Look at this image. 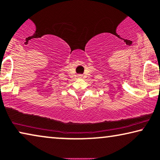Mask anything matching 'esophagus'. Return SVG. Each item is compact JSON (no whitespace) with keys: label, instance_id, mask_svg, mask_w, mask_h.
I'll return each instance as SVG.
<instances>
[{"label":"esophagus","instance_id":"esophagus-1","mask_svg":"<svg viewBox=\"0 0 160 160\" xmlns=\"http://www.w3.org/2000/svg\"><path fill=\"white\" fill-rule=\"evenodd\" d=\"M78 76H79V77H81V75H78Z\"/></svg>","mask_w":160,"mask_h":160}]
</instances>
